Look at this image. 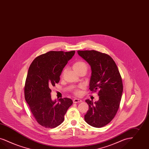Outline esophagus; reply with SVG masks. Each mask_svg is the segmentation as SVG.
Instances as JSON below:
<instances>
[{"instance_id": "obj_1", "label": "esophagus", "mask_w": 149, "mask_h": 149, "mask_svg": "<svg viewBox=\"0 0 149 149\" xmlns=\"http://www.w3.org/2000/svg\"><path fill=\"white\" fill-rule=\"evenodd\" d=\"M82 102V100L79 99H73V102L74 103H77V102Z\"/></svg>"}]
</instances>
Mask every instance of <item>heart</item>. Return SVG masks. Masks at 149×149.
I'll use <instances>...</instances> for the list:
<instances>
[{"label": "heart", "mask_w": 149, "mask_h": 149, "mask_svg": "<svg viewBox=\"0 0 149 149\" xmlns=\"http://www.w3.org/2000/svg\"><path fill=\"white\" fill-rule=\"evenodd\" d=\"M72 67H73V69L74 70V71L83 69V68L87 69L86 64L83 61H77V62H76L74 64ZM81 88V86L79 87V88ZM74 94H76V95H79L80 93L79 89H76L74 90Z\"/></svg>", "instance_id": "1"}]
</instances>
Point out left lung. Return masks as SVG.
I'll return each mask as SVG.
<instances>
[{"label": "left lung", "instance_id": "8db88e82", "mask_svg": "<svg viewBox=\"0 0 149 149\" xmlns=\"http://www.w3.org/2000/svg\"><path fill=\"white\" fill-rule=\"evenodd\" d=\"M77 54L91 66L90 91L99 90L98 101L85 100L89 108L84 119L90 126L103 127L113 119L119 109L123 91L119 69L111 57L106 54L95 50H79Z\"/></svg>", "mask_w": 149, "mask_h": 149}]
</instances>
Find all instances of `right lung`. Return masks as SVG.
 Wrapping results in <instances>:
<instances>
[{
    "mask_svg": "<svg viewBox=\"0 0 149 149\" xmlns=\"http://www.w3.org/2000/svg\"><path fill=\"white\" fill-rule=\"evenodd\" d=\"M75 51H50L36 57L29 68L24 88L25 99L37 122L46 128H54L64 120L72 99L53 100L50 88L59 82L60 76Z\"/></svg>",
    "mask_w": 149,
    "mask_h": 149,
    "instance_id": "right-lung-1",
    "label": "right lung"
}]
</instances>
